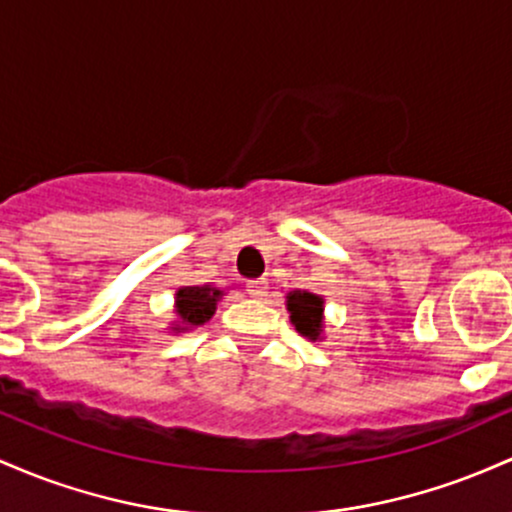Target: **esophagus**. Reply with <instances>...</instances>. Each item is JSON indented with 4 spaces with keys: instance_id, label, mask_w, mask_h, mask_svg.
<instances>
[{
    "instance_id": "esophagus-1",
    "label": "esophagus",
    "mask_w": 512,
    "mask_h": 512,
    "mask_svg": "<svg viewBox=\"0 0 512 512\" xmlns=\"http://www.w3.org/2000/svg\"><path fill=\"white\" fill-rule=\"evenodd\" d=\"M246 292H249V297H254V300H263V297L268 295V283L266 280H249V283H246Z\"/></svg>"
}]
</instances>
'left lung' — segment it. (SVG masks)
I'll return each mask as SVG.
<instances>
[{
	"label": "left lung",
	"instance_id": "left-lung-1",
	"mask_svg": "<svg viewBox=\"0 0 512 512\" xmlns=\"http://www.w3.org/2000/svg\"><path fill=\"white\" fill-rule=\"evenodd\" d=\"M285 307L300 336L309 341L324 338V297L309 290H292L285 295Z\"/></svg>",
	"mask_w": 512,
	"mask_h": 512
}]
</instances>
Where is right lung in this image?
<instances>
[{
    "label": "right lung",
    "instance_id": "add662e5",
    "mask_svg": "<svg viewBox=\"0 0 512 512\" xmlns=\"http://www.w3.org/2000/svg\"><path fill=\"white\" fill-rule=\"evenodd\" d=\"M225 290L212 285H186L176 290L174 314L176 319L169 324L171 333H186L203 326L217 312V302L222 300Z\"/></svg>",
    "mask_w": 512,
    "mask_h": 512
}]
</instances>
